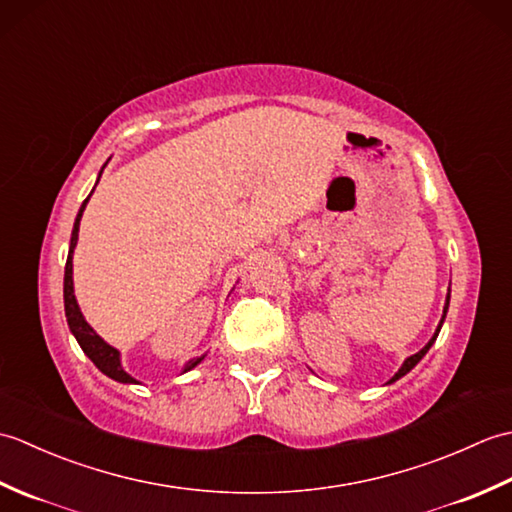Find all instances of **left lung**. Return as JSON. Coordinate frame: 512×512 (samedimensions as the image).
I'll return each mask as SVG.
<instances>
[{
    "label": "left lung",
    "instance_id": "8db88e82",
    "mask_svg": "<svg viewBox=\"0 0 512 512\" xmlns=\"http://www.w3.org/2000/svg\"><path fill=\"white\" fill-rule=\"evenodd\" d=\"M449 299H451V290H449V295H447V303H444V310H442V319H440V325H438V330H436V332H433V336H431V341H429L427 345H424V347H422V350H420L418 354H413V356H409V358H407V361H405V363H402V367L398 369V372L394 374V378H391V380H389V383H396V380H398V378H402V376H405L407 372H411V369H413V367H416V365H418V363L422 361V356L429 352V347H431L433 343H436V339H438V334H440V328H442V323H444V317H447V310H449Z\"/></svg>",
    "mask_w": 512,
    "mask_h": 512
}]
</instances>
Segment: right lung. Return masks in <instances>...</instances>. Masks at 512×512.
Segmentation results:
<instances>
[{
    "mask_svg": "<svg viewBox=\"0 0 512 512\" xmlns=\"http://www.w3.org/2000/svg\"><path fill=\"white\" fill-rule=\"evenodd\" d=\"M107 165V162H105ZM103 165V169H105ZM101 169V173H103ZM101 173L99 178H96V184H99L101 180ZM96 189V187H94ZM92 189V193H94ZM90 193V195H92ZM88 198L83 200L79 213H76V220H74V228H72V237H70V253H68V262H65V275H63V303H65V319H68V325H70V332L74 334V339L79 341L81 350L88 354L90 361L101 369V372L105 376H110L112 380H118V383H127V385H138V380L134 376H129L123 365H121V352L116 350V347H112L110 343H105L99 334H96L92 330V325L83 319L81 314V308L79 303H76V297H74V281H72V255H74V246L76 242H79V224H81V215L85 211V204H88L90 200ZM202 358H191V361L184 363L182 367V374L189 372V369H193L198 363H202Z\"/></svg>",
    "mask_w": 512,
    "mask_h": 512,
    "instance_id": "1",
    "label": "right lung"
}]
</instances>
